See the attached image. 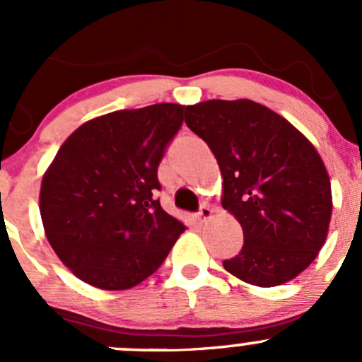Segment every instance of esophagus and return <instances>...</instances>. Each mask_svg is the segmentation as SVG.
Here are the masks:
<instances>
[{"label":"esophagus","mask_w":362,"mask_h":362,"mask_svg":"<svg viewBox=\"0 0 362 362\" xmlns=\"http://www.w3.org/2000/svg\"><path fill=\"white\" fill-rule=\"evenodd\" d=\"M211 214H214V210H211L208 204H202V208H199V211H198V215H199V218H202V221H206V218H210Z\"/></svg>","instance_id":"34e87169"}]
</instances>
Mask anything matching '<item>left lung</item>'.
<instances>
[{
    "instance_id": "obj_1",
    "label": "left lung",
    "mask_w": 362,
    "mask_h": 362,
    "mask_svg": "<svg viewBox=\"0 0 362 362\" xmlns=\"http://www.w3.org/2000/svg\"><path fill=\"white\" fill-rule=\"evenodd\" d=\"M185 124L208 144L222 173V208L243 229V247L222 264L257 287H275L308 268L326 243L333 196L308 138L250 100L191 105Z\"/></svg>"
}]
</instances>
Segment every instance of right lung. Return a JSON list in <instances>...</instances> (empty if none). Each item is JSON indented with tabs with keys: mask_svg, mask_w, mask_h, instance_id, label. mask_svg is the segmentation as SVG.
<instances>
[{
	"mask_svg": "<svg viewBox=\"0 0 362 362\" xmlns=\"http://www.w3.org/2000/svg\"><path fill=\"white\" fill-rule=\"evenodd\" d=\"M187 107L158 103L87 120L61 145L40 189L50 247L89 286L124 291L163 264L185 226L163 210L158 166Z\"/></svg>",
	"mask_w": 362,
	"mask_h": 362,
	"instance_id": "1",
	"label": "right lung"
}]
</instances>
